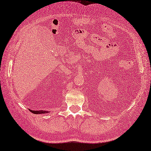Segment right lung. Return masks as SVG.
Segmentation results:
<instances>
[{"label": "right lung", "mask_w": 151, "mask_h": 151, "mask_svg": "<svg viewBox=\"0 0 151 151\" xmlns=\"http://www.w3.org/2000/svg\"><path fill=\"white\" fill-rule=\"evenodd\" d=\"M29 111H30L31 112H32V113H34V114H40V113H48V111H42V110H41V111H34V110L29 109Z\"/></svg>", "instance_id": "obj_1"}]
</instances>
